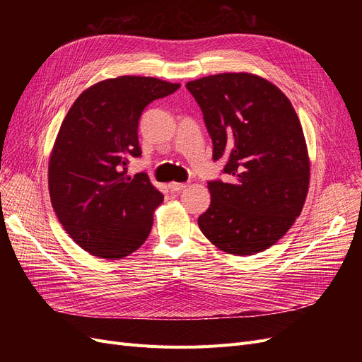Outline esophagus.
<instances>
[{"instance_id": "esophagus-1", "label": "esophagus", "mask_w": 362, "mask_h": 362, "mask_svg": "<svg viewBox=\"0 0 362 362\" xmlns=\"http://www.w3.org/2000/svg\"><path fill=\"white\" fill-rule=\"evenodd\" d=\"M187 187H189V184H185V182H169L170 192H181Z\"/></svg>"}]
</instances>
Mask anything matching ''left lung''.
<instances>
[{
	"label": "left lung",
	"instance_id": "obj_1",
	"mask_svg": "<svg viewBox=\"0 0 362 362\" xmlns=\"http://www.w3.org/2000/svg\"><path fill=\"white\" fill-rule=\"evenodd\" d=\"M185 87L204 113L213 158L229 181H210L198 225L211 245L237 257L269 249L294 223L310 187V156L288 98L250 72H225Z\"/></svg>",
	"mask_w": 362,
	"mask_h": 362
}]
</instances>
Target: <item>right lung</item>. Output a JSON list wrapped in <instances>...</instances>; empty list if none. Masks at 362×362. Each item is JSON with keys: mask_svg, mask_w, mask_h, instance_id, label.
Returning a JSON list of instances; mask_svg holds the SVG:
<instances>
[{"mask_svg": "<svg viewBox=\"0 0 362 362\" xmlns=\"http://www.w3.org/2000/svg\"><path fill=\"white\" fill-rule=\"evenodd\" d=\"M154 76L96 83L63 119L48 163L54 211L74 242L93 257L120 259L148 238L163 194L146 173L127 175L140 157L137 127L145 107L180 89Z\"/></svg>", "mask_w": 362, "mask_h": 362, "instance_id": "add662e5", "label": "right lung"}]
</instances>
